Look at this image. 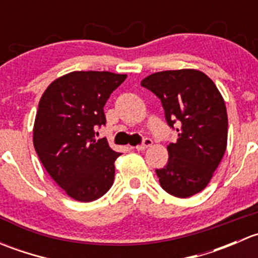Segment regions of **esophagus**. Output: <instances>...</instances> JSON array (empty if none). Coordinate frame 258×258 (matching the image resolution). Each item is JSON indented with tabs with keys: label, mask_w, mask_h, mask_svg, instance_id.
<instances>
[{
	"label": "esophagus",
	"mask_w": 258,
	"mask_h": 258,
	"mask_svg": "<svg viewBox=\"0 0 258 258\" xmlns=\"http://www.w3.org/2000/svg\"><path fill=\"white\" fill-rule=\"evenodd\" d=\"M152 140L151 139H145L144 140V142H142V145H139V146H136V150L137 151H145L146 148H148V147H151V146H152Z\"/></svg>",
	"instance_id": "esophagus-1"
}]
</instances>
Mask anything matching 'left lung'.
<instances>
[{
    "mask_svg": "<svg viewBox=\"0 0 258 258\" xmlns=\"http://www.w3.org/2000/svg\"><path fill=\"white\" fill-rule=\"evenodd\" d=\"M142 87L161 100L168 126L177 124V142L167 146L168 161L156 170L167 194L186 199L209 184L227 147L225 101L213 81L199 70L150 75Z\"/></svg>",
    "mask_w": 258,
    "mask_h": 258,
    "instance_id": "8db88e82",
    "label": "left lung"
}]
</instances>
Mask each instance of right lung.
<instances>
[{
    "label": "right lung",
    "instance_id": "obj_1",
    "mask_svg": "<svg viewBox=\"0 0 258 258\" xmlns=\"http://www.w3.org/2000/svg\"><path fill=\"white\" fill-rule=\"evenodd\" d=\"M127 75L75 71L46 88L33 126V146L53 181L80 202L102 197L114 179V161L121 153L96 128L106 124L103 112L111 93Z\"/></svg>",
    "mask_w": 258,
    "mask_h": 258
}]
</instances>
